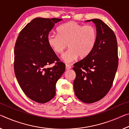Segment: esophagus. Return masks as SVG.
<instances>
[{"label":"esophagus","mask_w":129,"mask_h":129,"mask_svg":"<svg viewBox=\"0 0 129 129\" xmlns=\"http://www.w3.org/2000/svg\"><path fill=\"white\" fill-rule=\"evenodd\" d=\"M71 68H72V67H71V65H68V64L65 65V68H66L67 70H69V69H71Z\"/></svg>","instance_id":"obj_1"}]
</instances>
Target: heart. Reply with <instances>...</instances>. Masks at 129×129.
I'll use <instances>...</instances> for the list:
<instances>
[{
    "label": "heart",
    "mask_w": 129,
    "mask_h": 129,
    "mask_svg": "<svg viewBox=\"0 0 129 129\" xmlns=\"http://www.w3.org/2000/svg\"><path fill=\"white\" fill-rule=\"evenodd\" d=\"M57 33L48 36V44L57 54L62 53L68 44L69 49L62 56L66 63L72 62L79 57L84 58L88 56L97 42V30L93 25L69 22L57 28Z\"/></svg>",
    "instance_id": "b5f03b06"
}]
</instances>
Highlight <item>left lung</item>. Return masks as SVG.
I'll return each mask as SVG.
<instances>
[{
  "label": "left lung",
  "instance_id": "left-lung-1",
  "mask_svg": "<svg viewBox=\"0 0 129 129\" xmlns=\"http://www.w3.org/2000/svg\"><path fill=\"white\" fill-rule=\"evenodd\" d=\"M95 23L98 32L96 46L91 53L74 64L75 95L85 103L99 101L109 92L118 65V44L114 31L102 20H86Z\"/></svg>",
  "mask_w": 129,
  "mask_h": 129
}]
</instances>
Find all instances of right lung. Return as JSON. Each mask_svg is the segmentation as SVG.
<instances>
[{
  "mask_svg": "<svg viewBox=\"0 0 129 129\" xmlns=\"http://www.w3.org/2000/svg\"><path fill=\"white\" fill-rule=\"evenodd\" d=\"M59 18H36L19 33L14 48V72L20 88L30 99L45 103L56 94V84L65 65L48 44L47 38ZM55 62L52 68L48 65Z\"/></svg>",
  "mask_w": 129,
  "mask_h": 129,
  "instance_id": "add662e5",
  "label": "right lung"
}]
</instances>
